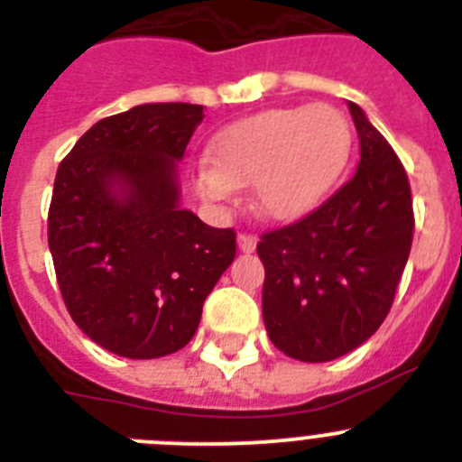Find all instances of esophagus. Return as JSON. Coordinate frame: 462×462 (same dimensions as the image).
<instances>
[{"instance_id": "1", "label": "esophagus", "mask_w": 462, "mask_h": 462, "mask_svg": "<svg viewBox=\"0 0 462 462\" xmlns=\"http://www.w3.org/2000/svg\"><path fill=\"white\" fill-rule=\"evenodd\" d=\"M238 247L243 252H254L256 247V236L254 234H247V231H243V234H238Z\"/></svg>"}]
</instances>
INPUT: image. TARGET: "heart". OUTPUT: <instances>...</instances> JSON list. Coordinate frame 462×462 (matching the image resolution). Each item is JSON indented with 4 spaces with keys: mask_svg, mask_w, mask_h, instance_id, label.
Masks as SVG:
<instances>
[{
    "mask_svg": "<svg viewBox=\"0 0 462 462\" xmlns=\"http://www.w3.org/2000/svg\"><path fill=\"white\" fill-rule=\"evenodd\" d=\"M352 145V125L328 104L263 110L212 138L196 189L206 201L222 203L252 185V208L261 217L289 222L324 201Z\"/></svg>",
    "mask_w": 462,
    "mask_h": 462,
    "instance_id": "heart-1",
    "label": "heart"
}]
</instances>
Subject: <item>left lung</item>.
<instances>
[{
	"label": "left lung",
	"instance_id": "8db88e82",
	"mask_svg": "<svg viewBox=\"0 0 462 462\" xmlns=\"http://www.w3.org/2000/svg\"><path fill=\"white\" fill-rule=\"evenodd\" d=\"M349 113L361 145L352 180L256 245L268 337L305 363L345 356L382 326L414 236L405 166L352 101Z\"/></svg>",
	"mask_w": 462,
	"mask_h": 462
}]
</instances>
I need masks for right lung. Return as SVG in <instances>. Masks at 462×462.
<instances>
[{
    "instance_id": "right-lung-1",
    "label": "right lung",
    "mask_w": 462,
    "mask_h": 462,
    "mask_svg": "<svg viewBox=\"0 0 462 462\" xmlns=\"http://www.w3.org/2000/svg\"><path fill=\"white\" fill-rule=\"evenodd\" d=\"M201 120L196 104L136 106L97 122L57 169V284L79 328L117 356L182 349L236 256L234 228L180 208L178 162Z\"/></svg>"
}]
</instances>
